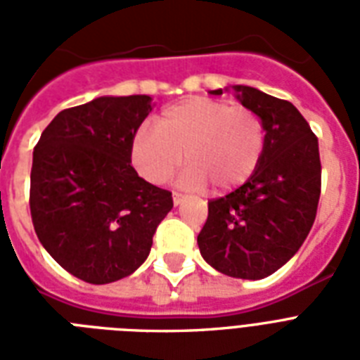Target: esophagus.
Segmentation results:
<instances>
[{
	"mask_svg": "<svg viewBox=\"0 0 360 360\" xmlns=\"http://www.w3.org/2000/svg\"><path fill=\"white\" fill-rule=\"evenodd\" d=\"M172 196H174V203L175 205H179L181 202H185V194H181V192H174V194H172Z\"/></svg>",
	"mask_w": 360,
	"mask_h": 360,
	"instance_id": "obj_1",
	"label": "esophagus"
}]
</instances>
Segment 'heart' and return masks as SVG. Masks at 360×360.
<instances>
[{
  "label": "heart",
  "mask_w": 360,
  "mask_h": 360,
  "mask_svg": "<svg viewBox=\"0 0 360 360\" xmlns=\"http://www.w3.org/2000/svg\"><path fill=\"white\" fill-rule=\"evenodd\" d=\"M265 151V124L257 112L224 101L192 97L158 115L155 129L141 127L132 138V162L147 181L162 185L183 160L191 166L181 185L217 191L243 185Z\"/></svg>",
  "instance_id": "obj_1"
}]
</instances>
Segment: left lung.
Wrapping results in <instances>:
<instances>
[{
  "instance_id": "obj_1",
  "label": "left lung",
  "mask_w": 360,
  "mask_h": 360,
  "mask_svg": "<svg viewBox=\"0 0 360 360\" xmlns=\"http://www.w3.org/2000/svg\"><path fill=\"white\" fill-rule=\"evenodd\" d=\"M233 91L263 120L265 151L245 185L209 202L198 246L222 274L259 280L290 262L310 233L321 194L319 147L291 103L256 87L233 86Z\"/></svg>"
}]
</instances>
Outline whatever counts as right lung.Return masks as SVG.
Here are the masks:
<instances>
[{
  "instance_id": "add662e5",
  "label": "right lung",
  "mask_w": 360,
  "mask_h": 360,
  "mask_svg": "<svg viewBox=\"0 0 360 360\" xmlns=\"http://www.w3.org/2000/svg\"><path fill=\"white\" fill-rule=\"evenodd\" d=\"M151 97H98L59 112L42 130L31 166V220L56 262L89 284L124 278L149 256L172 192L130 164L132 138Z\"/></svg>"
}]
</instances>
